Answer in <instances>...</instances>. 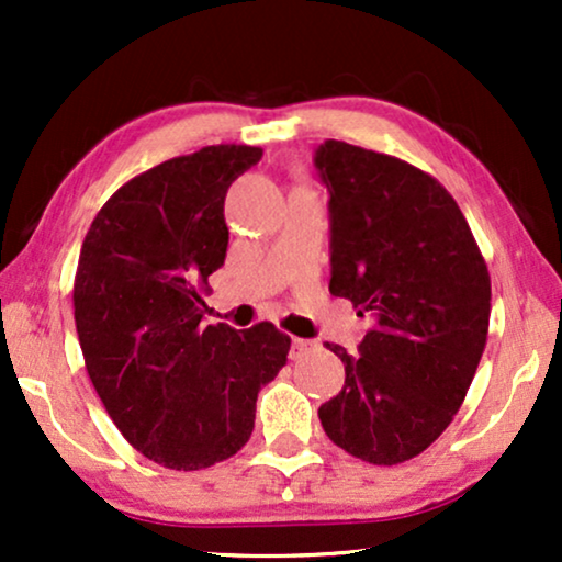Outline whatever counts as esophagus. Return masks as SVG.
<instances>
[{"label": "esophagus", "mask_w": 562, "mask_h": 562, "mask_svg": "<svg viewBox=\"0 0 562 562\" xmlns=\"http://www.w3.org/2000/svg\"><path fill=\"white\" fill-rule=\"evenodd\" d=\"M314 342L304 340V337H291V358H302L306 350H312Z\"/></svg>", "instance_id": "esophagus-1"}]
</instances>
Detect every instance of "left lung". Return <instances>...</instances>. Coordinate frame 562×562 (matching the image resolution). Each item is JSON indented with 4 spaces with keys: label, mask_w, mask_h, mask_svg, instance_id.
Wrapping results in <instances>:
<instances>
[{
    "label": "left lung",
    "mask_w": 562,
    "mask_h": 562,
    "mask_svg": "<svg viewBox=\"0 0 562 562\" xmlns=\"http://www.w3.org/2000/svg\"><path fill=\"white\" fill-rule=\"evenodd\" d=\"M314 166L329 191V291L373 317L358 356L327 342L345 386L319 422L366 463H404L471 389L491 317L486 260L456 199L417 166L342 140L322 143Z\"/></svg>",
    "instance_id": "obj_1"
}]
</instances>
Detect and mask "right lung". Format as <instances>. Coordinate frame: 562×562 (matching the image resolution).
I'll return each mask as SVG.
<instances>
[{
	"instance_id": "obj_1",
	"label": "right lung",
	"mask_w": 562,
	"mask_h": 562,
	"mask_svg": "<svg viewBox=\"0 0 562 562\" xmlns=\"http://www.w3.org/2000/svg\"><path fill=\"white\" fill-rule=\"evenodd\" d=\"M260 156L206 145L164 160L106 199L81 245L74 319L89 379L125 440L173 471L233 458L286 366L291 337L271 322L202 325L227 256V189Z\"/></svg>"
}]
</instances>
